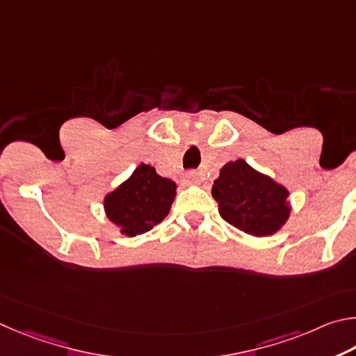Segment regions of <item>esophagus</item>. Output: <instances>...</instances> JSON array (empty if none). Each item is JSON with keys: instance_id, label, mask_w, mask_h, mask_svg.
<instances>
[{"instance_id": "34e87169", "label": "esophagus", "mask_w": 356, "mask_h": 356, "mask_svg": "<svg viewBox=\"0 0 356 356\" xmlns=\"http://www.w3.org/2000/svg\"><path fill=\"white\" fill-rule=\"evenodd\" d=\"M184 181L188 183V184H194V183H197V181H198V173H197L195 170H191V172H188V173H186V177H184Z\"/></svg>"}]
</instances>
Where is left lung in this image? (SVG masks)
Here are the masks:
<instances>
[{
	"instance_id": "left-lung-1",
	"label": "left lung",
	"mask_w": 356,
	"mask_h": 356,
	"mask_svg": "<svg viewBox=\"0 0 356 356\" xmlns=\"http://www.w3.org/2000/svg\"><path fill=\"white\" fill-rule=\"evenodd\" d=\"M289 192L244 159L227 162L213 184L219 214L229 225L263 238L277 233L289 219Z\"/></svg>"
}]
</instances>
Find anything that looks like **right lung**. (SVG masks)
Returning a JSON list of instances; mask_svg holds the SVG:
<instances>
[{
  "instance_id": "obj_1",
  "label": "right lung",
  "mask_w": 356,
  "mask_h": 356,
  "mask_svg": "<svg viewBox=\"0 0 356 356\" xmlns=\"http://www.w3.org/2000/svg\"><path fill=\"white\" fill-rule=\"evenodd\" d=\"M177 195V184L140 164L115 191L104 197V213L120 233L143 234L167 217Z\"/></svg>"
}]
</instances>
